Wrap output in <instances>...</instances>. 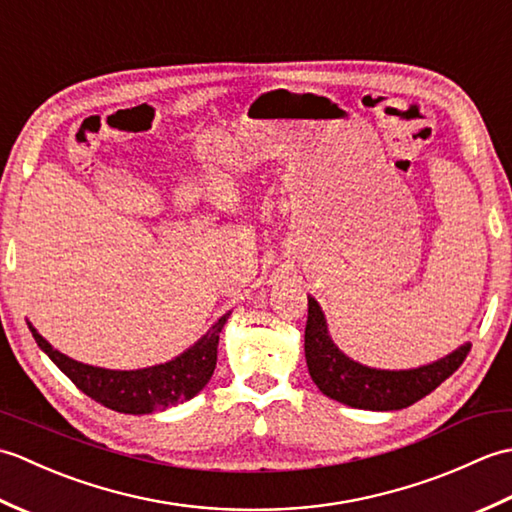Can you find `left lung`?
<instances>
[{"label": "left lung", "instance_id": "left-lung-1", "mask_svg": "<svg viewBox=\"0 0 512 512\" xmlns=\"http://www.w3.org/2000/svg\"><path fill=\"white\" fill-rule=\"evenodd\" d=\"M303 347H306L308 372L325 396L347 407L369 411H394L413 405L440 387L471 352V343H464L440 361L416 369H376L361 365L334 345L319 303L312 297H308Z\"/></svg>", "mask_w": 512, "mask_h": 512}]
</instances>
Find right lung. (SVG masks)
<instances>
[{"label": "right lung", "instance_id": "add662e5", "mask_svg": "<svg viewBox=\"0 0 512 512\" xmlns=\"http://www.w3.org/2000/svg\"><path fill=\"white\" fill-rule=\"evenodd\" d=\"M228 317H231V312L217 319V323L198 343L173 358V361L145 369H129V372L127 369H105L74 361V358L54 350L30 323L28 328L35 336L37 345L50 356V361L83 394L101 402L107 409L140 416V413H154L173 407L200 394L213 376L217 363V343H220V332Z\"/></svg>", "mask_w": 512, "mask_h": 512}]
</instances>
